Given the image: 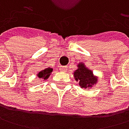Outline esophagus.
Segmentation results:
<instances>
[{"mask_svg":"<svg viewBox=\"0 0 129 129\" xmlns=\"http://www.w3.org/2000/svg\"><path fill=\"white\" fill-rule=\"evenodd\" d=\"M59 71L66 72L67 71V67H66V66H60V67H59Z\"/></svg>","mask_w":129,"mask_h":129,"instance_id":"esophagus-1","label":"esophagus"}]
</instances>
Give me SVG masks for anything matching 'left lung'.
<instances>
[{
  "mask_svg": "<svg viewBox=\"0 0 129 129\" xmlns=\"http://www.w3.org/2000/svg\"><path fill=\"white\" fill-rule=\"evenodd\" d=\"M78 69L74 71V76L75 80L79 82V85L82 88L87 89L97 82V79L93 77L92 71L88 70L83 63L78 64Z\"/></svg>",
  "mask_w": 129,
  "mask_h": 129,
  "instance_id": "left-lung-1",
  "label": "left lung"
}]
</instances>
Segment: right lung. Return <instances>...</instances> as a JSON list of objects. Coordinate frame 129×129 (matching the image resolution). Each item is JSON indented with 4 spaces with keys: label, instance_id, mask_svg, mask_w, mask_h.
<instances>
[{
    "label": "right lung",
    "instance_id": "add662e5",
    "mask_svg": "<svg viewBox=\"0 0 129 129\" xmlns=\"http://www.w3.org/2000/svg\"><path fill=\"white\" fill-rule=\"evenodd\" d=\"M53 69L51 68V67H48L47 69H44L43 71H40V73H39L37 74V76L39 77V78H43V79H46L49 76H50L51 73L52 72Z\"/></svg>",
    "mask_w": 129,
    "mask_h": 129
}]
</instances>
